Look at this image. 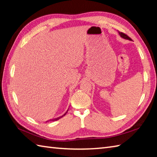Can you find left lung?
Here are the masks:
<instances>
[{
	"instance_id": "obj_1",
	"label": "left lung",
	"mask_w": 157,
	"mask_h": 157,
	"mask_svg": "<svg viewBox=\"0 0 157 157\" xmlns=\"http://www.w3.org/2000/svg\"><path fill=\"white\" fill-rule=\"evenodd\" d=\"M119 35H120V36H121V38H124V39H127V40H132L130 38L129 36H128V35H126L125 34H124V33H123V32H119Z\"/></svg>"
}]
</instances>
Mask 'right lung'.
<instances>
[{"label":"right lung","instance_id":"right-lung-1","mask_svg":"<svg viewBox=\"0 0 157 157\" xmlns=\"http://www.w3.org/2000/svg\"><path fill=\"white\" fill-rule=\"evenodd\" d=\"M67 111H68V110H67ZM67 111L65 113V114L64 115H63V116H61V117H58V118H56V119H50V121H56V120H58V119H59L60 118H61V117H63V116H64V115H65V114H66V113H67Z\"/></svg>","mask_w":157,"mask_h":157}]
</instances>
